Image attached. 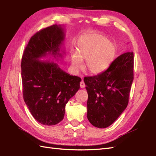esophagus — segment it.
<instances>
[{"instance_id": "esophagus-1", "label": "esophagus", "mask_w": 156, "mask_h": 156, "mask_svg": "<svg viewBox=\"0 0 156 156\" xmlns=\"http://www.w3.org/2000/svg\"><path fill=\"white\" fill-rule=\"evenodd\" d=\"M80 88H83L85 87V84H84V82L83 80H82V81L80 82Z\"/></svg>"}]
</instances>
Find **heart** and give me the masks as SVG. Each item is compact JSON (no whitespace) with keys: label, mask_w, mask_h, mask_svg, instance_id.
<instances>
[{"label":"heart","mask_w":156,"mask_h":156,"mask_svg":"<svg viewBox=\"0 0 156 156\" xmlns=\"http://www.w3.org/2000/svg\"><path fill=\"white\" fill-rule=\"evenodd\" d=\"M116 47L102 35L89 34L79 45L77 53L71 58V66L74 72L83 68L82 60L85 62V69L92 74L105 71L110 65L115 55Z\"/></svg>","instance_id":"obj_1"}]
</instances>
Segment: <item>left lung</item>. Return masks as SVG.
Instances as JSON below:
<instances>
[{
    "label": "left lung",
    "instance_id": "obj_1",
    "mask_svg": "<svg viewBox=\"0 0 156 156\" xmlns=\"http://www.w3.org/2000/svg\"><path fill=\"white\" fill-rule=\"evenodd\" d=\"M133 52H126L105 71L84 78L88 95L87 118L94 127H108L127 108L133 80Z\"/></svg>",
    "mask_w": 156,
    "mask_h": 156
}]
</instances>
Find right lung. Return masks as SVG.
<instances>
[{"label": "right lung", "instance_id": "obj_1", "mask_svg": "<svg viewBox=\"0 0 156 156\" xmlns=\"http://www.w3.org/2000/svg\"><path fill=\"white\" fill-rule=\"evenodd\" d=\"M64 37L62 25L43 29L31 37L22 56L23 98L33 117L43 125L62 121L66 105L80 88V78L65 72L56 63L39 60L48 55L62 58Z\"/></svg>", "mask_w": 156, "mask_h": 156}]
</instances>
